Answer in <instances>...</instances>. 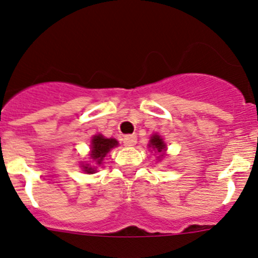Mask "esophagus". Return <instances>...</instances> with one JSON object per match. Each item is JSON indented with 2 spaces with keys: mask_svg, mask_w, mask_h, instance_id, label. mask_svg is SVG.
<instances>
[{
  "mask_svg": "<svg viewBox=\"0 0 258 258\" xmlns=\"http://www.w3.org/2000/svg\"><path fill=\"white\" fill-rule=\"evenodd\" d=\"M137 143V137L136 136H127L123 138V144L126 147H134Z\"/></svg>",
  "mask_w": 258,
  "mask_h": 258,
  "instance_id": "34e87169",
  "label": "esophagus"
}]
</instances>
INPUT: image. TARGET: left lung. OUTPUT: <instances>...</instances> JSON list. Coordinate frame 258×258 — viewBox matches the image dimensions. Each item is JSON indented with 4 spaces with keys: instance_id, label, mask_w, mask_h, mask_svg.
Wrapping results in <instances>:
<instances>
[{
    "instance_id": "1",
    "label": "left lung",
    "mask_w": 258,
    "mask_h": 258,
    "mask_svg": "<svg viewBox=\"0 0 258 258\" xmlns=\"http://www.w3.org/2000/svg\"><path fill=\"white\" fill-rule=\"evenodd\" d=\"M149 147H152L153 149H155L157 152L161 153L163 151H165V144H164L163 140L159 137V136H153V137L151 138V144H149Z\"/></svg>"
}]
</instances>
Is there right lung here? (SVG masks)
Wrapping results in <instances>:
<instances>
[{
	"instance_id": "add662e5",
	"label": "right lung",
	"mask_w": 258,
	"mask_h": 258,
	"mask_svg": "<svg viewBox=\"0 0 258 258\" xmlns=\"http://www.w3.org/2000/svg\"><path fill=\"white\" fill-rule=\"evenodd\" d=\"M117 146V141L112 140V138H105L101 135L94 136L92 140V159L97 161L98 164L101 163V160L104 159V157L107 154V152H110V149L114 148ZM83 171L88 172V174H93L94 172V168L87 164L83 165Z\"/></svg>"
}]
</instances>
